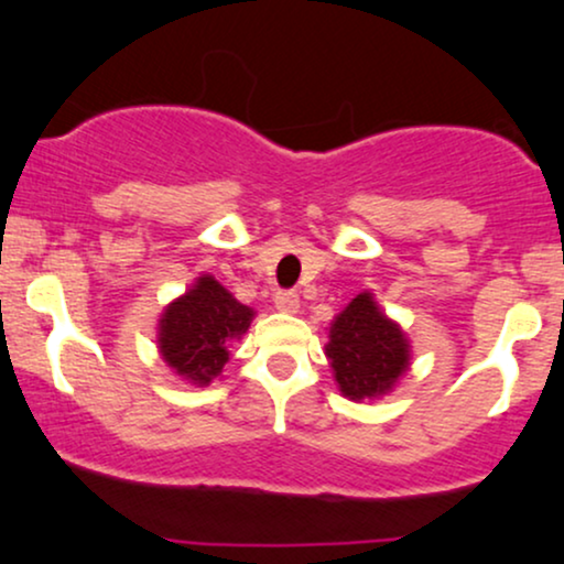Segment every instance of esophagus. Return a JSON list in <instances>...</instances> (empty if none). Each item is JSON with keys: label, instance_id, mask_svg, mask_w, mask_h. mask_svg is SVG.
Segmentation results:
<instances>
[{"label": "esophagus", "instance_id": "obj_1", "mask_svg": "<svg viewBox=\"0 0 564 564\" xmlns=\"http://www.w3.org/2000/svg\"><path fill=\"white\" fill-rule=\"evenodd\" d=\"M274 305L282 314H295L301 308V295L295 290H280V293H274Z\"/></svg>", "mask_w": 564, "mask_h": 564}]
</instances>
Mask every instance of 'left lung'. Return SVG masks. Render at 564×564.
<instances>
[{"instance_id":"obj_1","label":"left lung","mask_w":564,"mask_h":564,"mask_svg":"<svg viewBox=\"0 0 564 564\" xmlns=\"http://www.w3.org/2000/svg\"><path fill=\"white\" fill-rule=\"evenodd\" d=\"M326 358L339 392L360 402L392 392L410 366V345L400 326L381 314L371 293H360L332 322Z\"/></svg>"}]
</instances>
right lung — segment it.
I'll return each instance as SVG.
<instances>
[{
	"instance_id": "obj_1",
	"label": "right lung",
	"mask_w": 564,
	"mask_h": 564,
	"mask_svg": "<svg viewBox=\"0 0 564 564\" xmlns=\"http://www.w3.org/2000/svg\"><path fill=\"white\" fill-rule=\"evenodd\" d=\"M250 322L253 308L235 301L212 274H200L159 318V352L177 377L206 387L229 360V343L246 335Z\"/></svg>"
}]
</instances>
